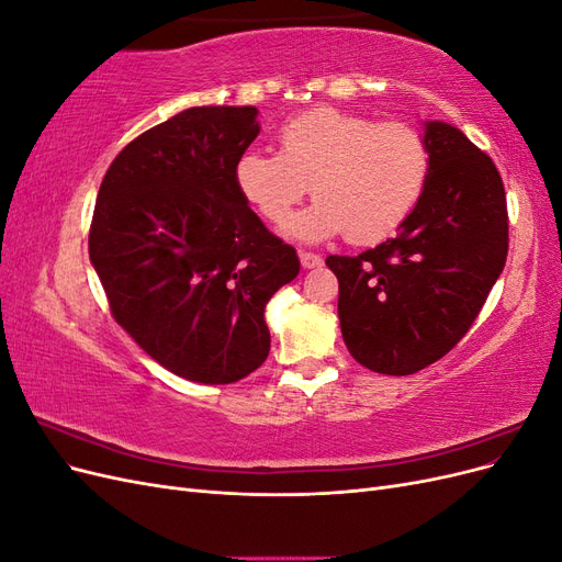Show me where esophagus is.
<instances>
[{
	"instance_id": "1",
	"label": "esophagus",
	"mask_w": 562,
	"mask_h": 562,
	"mask_svg": "<svg viewBox=\"0 0 562 562\" xmlns=\"http://www.w3.org/2000/svg\"><path fill=\"white\" fill-rule=\"evenodd\" d=\"M300 262H302V267H304V269H316V267H321V265H323L321 255L310 252V250H300Z\"/></svg>"
}]
</instances>
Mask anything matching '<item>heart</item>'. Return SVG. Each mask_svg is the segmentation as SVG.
<instances>
[{"label": "heart", "instance_id": "heart-1", "mask_svg": "<svg viewBox=\"0 0 562 562\" xmlns=\"http://www.w3.org/2000/svg\"><path fill=\"white\" fill-rule=\"evenodd\" d=\"M277 143V155L244 151L234 182L271 225H283L312 190L318 199L288 225L302 241L345 229L353 244L382 241L413 215L427 190L429 147L411 124L314 108L283 122Z\"/></svg>", "mask_w": 562, "mask_h": 562}]
</instances>
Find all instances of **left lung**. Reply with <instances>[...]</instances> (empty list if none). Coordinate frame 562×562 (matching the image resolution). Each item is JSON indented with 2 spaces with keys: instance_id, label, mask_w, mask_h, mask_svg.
Wrapping results in <instances>:
<instances>
[{
  "instance_id": "left-lung-1",
  "label": "left lung",
  "mask_w": 562,
  "mask_h": 562,
  "mask_svg": "<svg viewBox=\"0 0 562 562\" xmlns=\"http://www.w3.org/2000/svg\"><path fill=\"white\" fill-rule=\"evenodd\" d=\"M429 182L394 239L330 255L349 353L382 375H413L467 335L508 252L497 166L446 122H424Z\"/></svg>"
}]
</instances>
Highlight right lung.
I'll return each mask as SVG.
<instances>
[{
	"instance_id": "right-lung-1",
	"label": "right lung",
	"mask_w": 562,
	"mask_h": 562,
	"mask_svg": "<svg viewBox=\"0 0 562 562\" xmlns=\"http://www.w3.org/2000/svg\"><path fill=\"white\" fill-rule=\"evenodd\" d=\"M258 108H190L119 151L100 184L89 255L112 316L173 375L232 384L269 353L265 307L300 260L234 182Z\"/></svg>"
}]
</instances>
